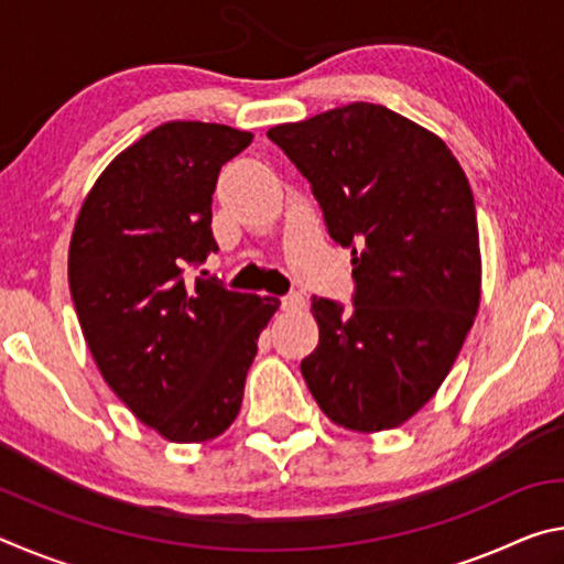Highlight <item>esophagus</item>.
I'll use <instances>...</instances> for the list:
<instances>
[{
  "label": "esophagus",
  "mask_w": 564,
  "mask_h": 564,
  "mask_svg": "<svg viewBox=\"0 0 564 564\" xmlns=\"http://www.w3.org/2000/svg\"><path fill=\"white\" fill-rule=\"evenodd\" d=\"M281 308H283V311H301V308H305V299H303L301 293L283 295V299H281Z\"/></svg>",
  "instance_id": "1"
}]
</instances>
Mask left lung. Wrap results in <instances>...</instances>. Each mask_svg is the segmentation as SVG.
Here are the masks:
<instances>
[{"label": "left lung", "mask_w": 564, "mask_h": 564, "mask_svg": "<svg viewBox=\"0 0 564 564\" xmlns=\"http://www.w3.org/2000/svg\"><path fill=\"white\" fill-rule=\"evenodd\" d=\"M350 248L352 311L313 299L321 338L301 373L323 413L358 433L413 417L451 373L480 305L473 191L441 137L352 101L269 129Z\"/></svg>", "instance_id": "1"}]
</instances>
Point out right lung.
I'll use <instances>...</instances> for the list:
<instances>
[{
    "mask_svg": "<svg viewBox=\"0 0 564 564\" xmlns=\"http://www.w3.org/2000/svg\"><path fill=\"white\" fill-rule=\"evenodd\" d=\"M226 123L166 121L123 149L84 198L69 289L104 380L171 443H204L234 423L275 299L184 281L218 251V171L251 144Z\"/></svg>",
    "mask_w": 564,
    "mask_h": 564,
    "instance_id": "right-lung-1",
    "label": "right lung"
}]
</instances>
